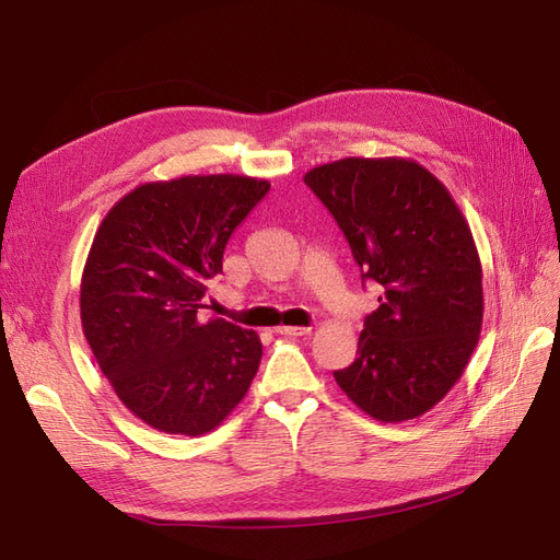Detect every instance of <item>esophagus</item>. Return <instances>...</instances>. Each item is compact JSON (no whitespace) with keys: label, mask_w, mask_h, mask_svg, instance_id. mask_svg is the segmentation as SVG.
<instances>
[{"label":"esophagus","mask_w":560,"mask_h":560,"mask_svg":"<svg viewBox=\"0 0 560 560\" xmlns=\"http://www.w3.org/2000/svg\"><path fill=\"white\" fill-rule=\"evenodd\" d=\"M276 334H282V336H306V334H311V327H278Z\"/></svg>","instance_id":"34e87169"}]
</instances>
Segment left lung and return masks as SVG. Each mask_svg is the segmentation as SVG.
Instances as JSON below:
<instances>
[{"instance_id":"1","label":"left lung","mask_w":560,"mask_h":560,"mask_svg":"<svg viewBox=\"0 0 560 560\" xmlns=\"http://www.w3.org/2000/svg\"><path fill=\"white\" fill-rule=\"evenodd\" d=\"M325 202L378 308L364 317L358 358L338 387L383 422L430 411L479 343L481 261L446 186L406 159H341L303 177Z\"/></svg>"}]
</instances>
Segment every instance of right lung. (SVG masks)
I'll list each match as a JSON object with an SVG mask.
<instances>
[{
    "mask_svg": "<svg viewBox=\"0 0 560 560\" xmlns=\"http://www.w3.org/2000/svg\"><path fill=\"white\" fill-rule=\"evenodd\" d=\"M266 179L189 175L149 182L107 212L81 278L83 336L128 409L159 432L214 430L261 362L252 329L200 322L210 280Z\"/></svg>",
    "mask_w": 560,
    "mask_h": 560,
    "instance_id": "right-lung-1",
    "label": "right lung"
}]
</instances>
